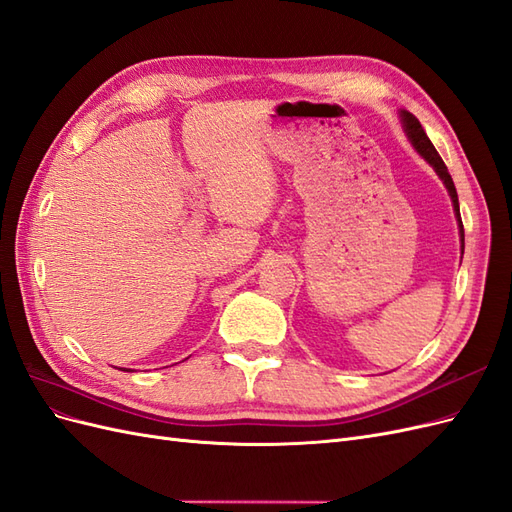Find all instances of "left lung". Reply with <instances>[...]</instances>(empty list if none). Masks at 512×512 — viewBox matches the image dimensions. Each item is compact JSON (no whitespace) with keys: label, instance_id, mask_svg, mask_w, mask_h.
<instances>
[{"label":"left lung","instance_id":"8db88e82","mask_svg":"<svg viewBox=\"0 0 512 512\" xmlns=\"http://www.w3.org/2000/svg\"><path fill=\"white\" fill-rule=\"evenodd\" d=\"M401 119H404V130L408 134V138L412 141L414 149L421 153V156L433 166V170L440 175V179L444 181L448 194H451V200H453V207H455V213H457V222H459V230H461V243H463V224H461V215H459V198H457V190H455V183H453V177L451 173H448V168L444 164V160L440 158V153L436 151V147H433V143L427 138L421 121H418L412 113L408 111H401Z\"/></svg>","mask_w":512,"mask_h":512}]
</instances>
